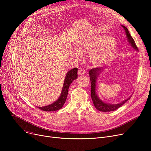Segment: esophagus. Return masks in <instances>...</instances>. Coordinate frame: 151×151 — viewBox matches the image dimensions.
<instances>
[{
    "label": "esophagus",
    "instance_id": "1",
    "mask_svg": "<svg viewBox=\"0 0 151 151\" xmlns=\"http://www.w3.org/2000/svg\"><path fill=\"white\" fill-rule=\"evenodd\" d=\"M85 73H86V71H85V70L83 69V68H80V69L78 70V74L79 75H83L85 74Z\"/></svg>",
    "mask_w": 151,
    "mask_h": 151
}]
</instances>
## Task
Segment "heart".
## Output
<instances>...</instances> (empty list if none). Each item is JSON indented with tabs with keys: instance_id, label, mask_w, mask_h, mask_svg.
Returning <instances> with one entry per match:
<instances>
[{
	"instance_id": "obj_1",
	"label": "heart",
	"mask_w": 151,
	"mask_h": 151,
	"mask_svg": "<svg viewBox=\"0 0 151 151\" xmlns=\"http://www.w3.org/2000/svg\"><path fill=\"white\" fill-rule=\"evenodd\" d=\"M80 53L91 51L90 59L95 65L101 66L111 60L116 54V46L111 37L103 35H92L80 42Z\"/></svg>"
}]
</instances>
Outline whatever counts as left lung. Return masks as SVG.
Instances as JSON below:
<instances>
[{"label":"left lung","mask_w":151,"mask_h":151,"mask_svg":"<svg viewBox=\"0 0 151 151\" xmlns=\"http://www.w3.org/2000/svg\"><path fill=\"white\" fill-rule=\"evenodd\" d=\"M122 26L125 32L127 38L128 42L131 45V46L133 49L138 51V49L135 44V42H134V40L130 35L127 28L123 25H122ZM101 70H102V68L99 67V68H92L89 71V75L90 77V80H91V98L95 107H96V109H97L99 111H102V112L113 111H114L118 109L119 108H120L122 105L125 104L126 101H127L129 100H130V97L127 99H126L124 101H122L121 103H119V104H110L101 100L96 93H97L96 92V83H97V77L99 75L100 73Z\"/></svg>","instance_id":"1"}]
</instances>
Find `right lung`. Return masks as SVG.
Segmentation results:
<instances>
[{"instance_id":"add662e5","label":"right lung","mask_w":151,"mask_h":151,"mask_svg":"<svg viewBox=\"0 0 151 151\" xmlns=\"http://www.w3.org/2000/svg\"><path fill=\"white\" fill-rule=\"evenodd\" d=\"M77 71L78 68H75L70 70L67 73L60 96L56 101L50 105L42 107L38 106V108L40 110L45 111H57L62 108L66 101L68 88L71 83L78 78Z\"/></svg>"}]
</instances>
